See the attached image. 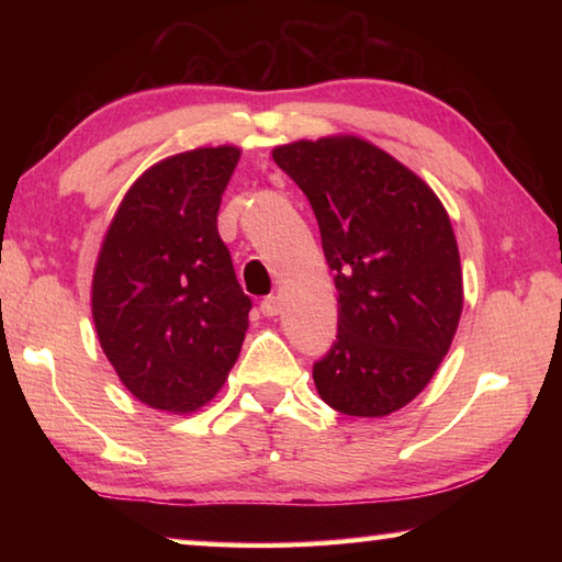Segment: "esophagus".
<instances>
[{
  "label": "esophagus",
  "mask_w": 562,
  "mask_h": 562,
  "mask_svg": "<svg viewBox=\"0 0 562 562\" xmlns=\"http://www.w3.org/2000/svg\"><path fill=\"white\" fill-rule=\"evenodd\" d=\"M260 310H262V315H265V317H274V315H280L282 302H280L278 294H268V297H265V300L260 302Z\"/></svg>",
  "instance_id": "esophagus-1"
}]
</instances>
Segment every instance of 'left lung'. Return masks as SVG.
<instances>
[{"label": "left lung", "instance_id": "8db88e82", "mask_svg": "<svg viewBox=\"0 0 562 562\" xmlns=\"http://www.w3.org/2000/svg\"><path fill=\"white\" fill-rule=\"evenodd\" d=\"M315 211L335 272V345L312 367L325 402L386 416L431 382L463 310L461 260L434 190L361 138L297 140L272 150Z\"/></svg>", "mask_w": 562, "mask_h": 562}]
</instances>
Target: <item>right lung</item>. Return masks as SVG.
Returning <instances> with one entry per match:
<instances>
[{
  "instance_id": "add662e5",
  "label": "right lung",
  "mask_w": 562,
  "mask_h": 562,
  "mask_svg": "<svg viewBox=\"0 0 562 562\" xmlns=\"http://www.w3.org/2000/svg\"><path fill=\"white\" fill-rule=\"evenodd\" d=\"M240 158L198 148L148 168L123 198L93 272L99 341L128 392L164 412L211 402L240 355L252 300L217 211Z\"/></svg>"
}]
</instances>
